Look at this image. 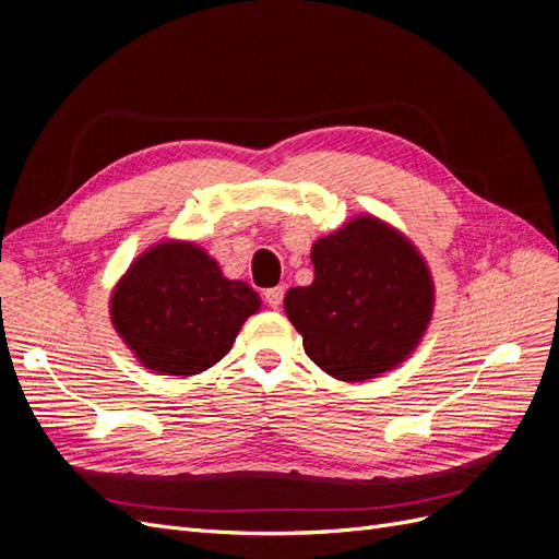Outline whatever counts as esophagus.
<instances>
[{
    "instance_id": "obj_1",
    "label": "esophagus",
    "mask_w": 559,
    "mask_h": 559,
    "mask_svg": "<svg viewBox=\"0 0 559 559\" xmlns=\"http://www.w3.org/2000/svg\"><path fill=\"white\" fill-rule=\"evenodd\" d=\"M282 298H284V286H273V289L265 292V302L273 310H277L282 306Z\"/></svg>"
}]
</instances>
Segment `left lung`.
<instances>
[{"instance_id":"left-lung-1","label":"left lung","mask_w":559,"mask_h":559,"mask_svg":"<svg viewBox=\"0 0 559 559\" xmlns=\"http://www.w3.org/2000/svg\"><path fill=\"white\" fill-rule=\"evenodd\" d=\"M314 280L284 296L308 357L335 380L364 382L411 357L433 314V277L417 247L373 214L312 245Z\"/></svg>"}]
</instances>
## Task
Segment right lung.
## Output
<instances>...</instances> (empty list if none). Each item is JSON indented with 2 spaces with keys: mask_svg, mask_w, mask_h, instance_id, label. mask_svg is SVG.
<instances>
[{
  "mask_svg": "<svg viewBox=\"0 0 559 559\" xmlns=\"http://www.w3.org/2000/svg\"><path fill=\"white\" fill-rule=\"evenodd\" d=\"M259 310V294L247 282L224 277L191 240L151 245L109 298L111 324L134 359L154 373L183 378L222 361Z\"/></svg>",
  "mask_w": 559,
  "mask_h": 559,
  "instance_id": "1",
  "label": "right lung"
}]
</instances>
